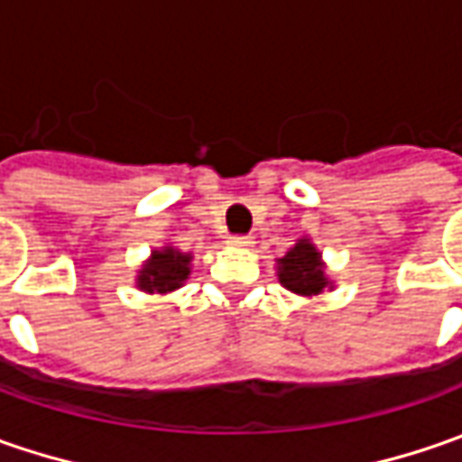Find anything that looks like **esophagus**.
Listing matches in <instances>:
<instances>
[{
	"mask_svg": "<svg viewBox=\"0 0 462 462\" xmlns=\"http://www.w3.org/2000/svg\"><path fill=\"white\" fill-rule=\"evenodd\" d=\"M231 244H234V246H252L254 239H252V236H244V234H236V236H231Z\"/></svg>",
	"mask_w": 462,
	"mask_h": 462,
	"instance_id": "1",
	"label": "esophagus"
}]
</instances>
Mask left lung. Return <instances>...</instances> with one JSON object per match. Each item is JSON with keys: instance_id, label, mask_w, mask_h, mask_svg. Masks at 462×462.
I'll return each mask as SVG.
<instances>
[{"instance_id": "1", "label": "left lung", "mask_w": 462, "mask_h": 462, "mask_svg": "<svg viewBox=\"0 0 462 462\" xmlns=\"http://www.w3.org/2000/svg\"><path fill=\"white\" fill-rule=\"evenodd\" d=\"M277 275H280V282L293 293L316 295L327 288L321 259H319V252L313 249V244H309V239L298 241L293 249L280 259Z\"/></svg>"}]
</instances>
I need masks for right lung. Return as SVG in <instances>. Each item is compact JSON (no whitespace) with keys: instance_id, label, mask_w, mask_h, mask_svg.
Here are the masks:
<instances>
[{"instance_id":"obj_1","label":"right lung","mask_w":462,"mask_h":462,"mask_svg":"<svg viewBox=\"0 0 462 462\" xmlns=\"http://www.w3.org/2000/svg\"><path fill=\"white\" fill-rule=\"evenodd\" d=\"M189 275V254H180L177 249L153 252L152 262L141 270L138 288L146 293H169L180 288Z\"/></svg>"}]
</instances>
